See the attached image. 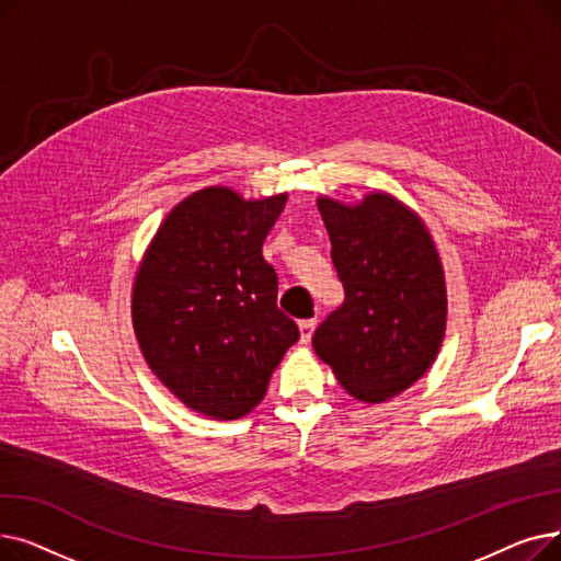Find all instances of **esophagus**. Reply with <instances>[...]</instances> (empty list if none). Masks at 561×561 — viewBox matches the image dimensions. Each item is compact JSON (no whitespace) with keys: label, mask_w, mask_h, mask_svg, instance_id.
<instances>
[{"label":"esophagus","mask_w":561,"mask_h":561,"mask_svg":"<svg viewBox=\"0 0 561 561\" xmlns=\"http://www.w3.org/2000/svg\"><path fill=\"white\" fill-rule=\"evenodd\" d=\"M316 325H318L316 318H307V320H300V341H302V343H309V341H311Z\"/></svg>","instance_id":"esophagus-1"}]
</instances>
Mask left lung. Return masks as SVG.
I'll list each match as a JSON object with an SVG mask.
<instances>
[{
	"mask_svg": "<svg viewBox=\"0 0 561 561\" xmlns=\"http://www.w3.org/2000/svg\"><path fill=\"white\" fill-rule=\"evenodd\" d=\"M343 305L313 334L341 387L385 402L432 366L446 332V282L421 218L387 193L357 206L320 197Z\"/></svg>",
	"mask_w": 561,
	"mask_h": 561,
	"instance_id": "1",
	"label": "left lung"
}]
</instances>
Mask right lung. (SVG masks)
I'll return each mask as SVG.
<instances>
[{
	"mask_svg": "<svg viewBox=\"0 0 561 561\" xmlns=\"http://www.w3.org/2000/svg\"><path fill=\"white\" fill-rule=\"evenodd\" d=\"M284 204V193L254 202L220 186L197 191L165 216L140 263L131 313L145 362L204 416L252 411L300 339L261 254Z\"/></svg>",
	"mask_w": 561,
	"mask_h": 561,
	"instance_id": "right-lung-1",
	"label": "right lung"
}]
</instances>
